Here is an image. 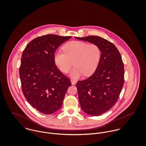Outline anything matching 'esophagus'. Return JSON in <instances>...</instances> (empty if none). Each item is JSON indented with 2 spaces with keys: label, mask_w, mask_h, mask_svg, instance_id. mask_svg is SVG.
<instances>
[{
  "label": "esophagus",
  "mask_w": 146,
  "mask_h": 146,
  "mask_svg": "<svg viewBox=\"0 0 146 146\" xmlns=\"http://www.w3.org/2000/svg\"><path fill=\"white\" fill-rule=\"evenodd\" d=\"M71 84H72V85H75V84H76V83H77V81L76 80H74V79H71Z\"/></svg>",
  "instance_id": "34e87169"
}]
</instances>
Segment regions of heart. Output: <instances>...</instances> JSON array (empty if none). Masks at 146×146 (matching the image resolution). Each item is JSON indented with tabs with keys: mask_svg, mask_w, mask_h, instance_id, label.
I'll use <instances>...</instances> for the list:
<instances>
[{
	"mask_svg": "<svg viewBox=\"0 0 146 146\" xmlns=\"http://www.w3.org/2000/svg\"><path fill=\"white\" fill-rule=\"evenodd\" d=\"M63 50L54 54V61L58 69L64 74L67 73L72 66L75 67L71 76L78 78L82 75L89 76L93 74L100 62L102 51L96 44L80 41H72L66 44Z\"/></svg>",
	"mask_w": 146,
	"mask_h": 146,
	"instance_id": "1",
	"label": "heart"
}]
</instances>
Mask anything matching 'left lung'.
<instances>
[{
	"label": "left lung",
	"mask_w": 146,
	"mask_h": 146,
	"mask_svg": "<svg viewBox=\"0 0 146 146\" xmlns=\"http://www.w3.org/2000/svg\"><path fill=\"white\" fill-rule=\"evenodd\" d=\"M76 39L98 45L102 51L99 64L88 79L79 81L76 88L82 109L92 116H100L117 101L124 83V67L115 45L98 36Z\"/></svg>",
	"instance_id": "8db88e82"
}]
</instances>
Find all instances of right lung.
<instances>
[{
	"label": "right lung",
	"mask_w": 146,
	"mask_h": 146,
	"mask_svg": "<svg viewBox=\"0 0 146 146\" xmlns=\"http://www.w3.org/2000/svg\"><path fill=\"white\" fill-rule=\"evenodd\" d=\"M71 37L42 35L31 40L23 51L19 70L22 92L29 104L42 113L58 110L71 85L54 61L56 50Z\"/></svg>",
	"instance_id": "right-lung-1"
}]
</instances>
